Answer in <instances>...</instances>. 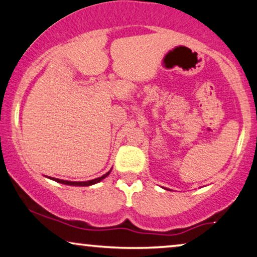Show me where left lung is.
<instances>
[{"label": "left lung", "instance_id": "1", "mask_svg": "<svg viewBox=\"0 0 257 257\" xmlns=\"http://www.w3.org/2000/svg\"><path fill=\"white\" fill-rule=\"evenodd\" d=\"M165 190H168V189H165Z\"/></svg>", "mask_w": 257, "mask_h": 257}]
</instances>
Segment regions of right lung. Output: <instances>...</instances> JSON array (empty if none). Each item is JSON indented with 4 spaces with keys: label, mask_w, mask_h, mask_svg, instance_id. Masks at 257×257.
<instances>
[{
    "label": "right lung",
    "mask_w": 257,
    "mask_h": 257,
    "mask_svg": "<svg viewBox=\"0 0 257 257\" xmlns=\"http://www.w3.org/2000/svg\"><path fill=\"white\" fill-rule=\"evenodd\" d=\"M111 172V169L108 171L107 173H104L103 176L99 177V178H95V179H92V180H87V182H71V180H63V179H58V178H53V177H51L50 179L55 180V182L57 183H60V184H65V185H71V186H91V185H94V184L99 183L101 182V180L106 178V177L109 175V173ZM46 177V176H45ZM49 178V177H48Z\"/></svg>",
    "instance_id": "right-lung-1"
}]
</instances>
